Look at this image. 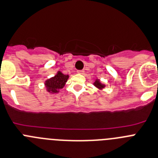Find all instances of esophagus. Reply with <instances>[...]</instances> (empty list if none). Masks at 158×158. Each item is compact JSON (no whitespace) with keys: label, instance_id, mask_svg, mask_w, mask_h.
Masks as SVG:
<instances>
[{"label":"esophagus","instance_id":"34e87169","mask_svg":"<svg viewBox=\"0 0 158 158\" xmlns=\"http://www.w3.org/2000/svg\"><path fill=\"white\" fill-rule=\"evenodd\" d=\"M77 72H78V73H79V74H82L83 72H84V71H83V70H78Z\"/></svg>","mask_w":158,"mask_h":158}]
</instances>
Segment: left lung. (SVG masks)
<instances>
[{"instance_id":"8db88e82","label":"left lung","mask_w":158,"mask_h":158,"mask_svg":"<svg viewBox=\"0 0 158 158\" xmlns=\"http://www.w3.org/2000/svg\"><path fill=\"white\" fill-rule=\"evenodd\" d=\"M94 86H96L97 88H98V89H103V88L106 86L104 84L101 83V82L99 81V79H96V80H95V82H94Z\"/></svg>"}]
</instances>
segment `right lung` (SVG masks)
Returning <instances> with one entry per match:
<instances>
[{
    "label": "right lung",
    "instance_id": "right-lung-1",
    "mask_svg": "<svg viewBox=\"0 0 158 158\" xmlns=\"http://www.w3.org/2000/svg\"><path fill=\"white\" fill-rule=\"evenodd\" d=\"M69 75H64L62 72H58L56 75L45 81V85L48 92L58 93L60 89L64 87L69 79Z\"/></svg>",
    "mask_w": 158,
    "mask_h": 158
}]
</instances>
